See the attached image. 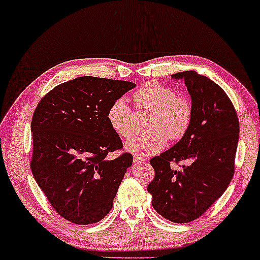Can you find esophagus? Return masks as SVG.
<instances>
[{
    "label": "esophagus",
    "mask_w": 260,
    "mask_h": 260,
    "mask_svg": "<svg viewBox=\"0 0 260 260\" xmlns=\"http://www.w3.org/2000/svg\"><path fill=\"white\" fill-rule=\"evenodd\" d=\"M147 161V158L143 157V156H140V155H135L134 156V162L135 163H141V162H145Z\"/></svg>",
    "instance_id": "34e87169"
}]
</instances>
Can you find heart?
<instances>
[{"label": "heart", "instance_id": "1", "mask_svg": "<svg viewBox=\"0 0 260 260\" xmlns=\"http://www.w3.org/2000/svg\"><path fill=\"white\" fill-rule=\"evenodd\" d=\"M138 109L152 110L148 125L151 129L135 133L125 142L129 151L137 155H150L162 150L168 137L176 141L189 129L193 118V105L189 99L177 95L176 91L158 81H149L134 93ZM106 118L112 130L120 137H129L135 127L133 109L124 98L110 105Z\"/></svg>", "mask_w": 260, "mask_h": 260}]
</instances>
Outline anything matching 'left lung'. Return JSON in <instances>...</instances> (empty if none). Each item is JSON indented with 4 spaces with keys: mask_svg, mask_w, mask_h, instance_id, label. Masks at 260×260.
<instances>
[{
    "mask_svg": "<svg viewBox=\"0 0 260 260\" xmlns=\"http://www.w3.org/2000/svg\"><path fill=\"white\" fill-rule=\"evenodd\" d=\"M186 84L193 118L180 142L150 159L155 170L148 186L152 207L169 221L200 218L229 187L234 175L239 120L226 92L195 71L173 74ZM184 160L180 170L170 167Z\"/></svg>",
    "mask_w": 260,
    "mask_h": 260,
    "instance_id": "left-lung-1",
    "label": "left lung"
}]
</instances>
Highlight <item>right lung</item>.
<instances>
[{
    "label": "right lung",
    "mask_w": 260,
    "mask_h": 260,
    "mask_svg": "<svg viewBox=\"0 0 260 260\" xmlns=\"http://www.w3.org/2000/svg\"><path fill=\"white\" fill-rule=\"evenodd\" d=\"M135 86L131 81L79 77L55 86L39 102L30 126V169L63 219L88 225L111 211L133 155L123 152L115 159L106 158L123 149L106 113Z\"/></svg>",
    "instance_id": "obj_1"
}]
</instances>
